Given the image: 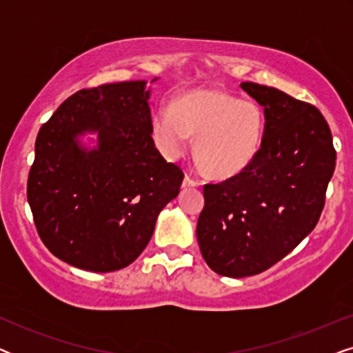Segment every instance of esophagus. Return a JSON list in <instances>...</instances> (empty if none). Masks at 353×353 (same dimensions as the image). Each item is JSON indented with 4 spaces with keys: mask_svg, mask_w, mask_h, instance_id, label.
Returning <instances> with one entry per match:
<instances>
[{
    "mask_svg": "<svg viewBox=\"0 0 353 353\" xmlns=\"http://www.w3.org/2000/svg\"><path fill=\"white\" fill-rule=\"evenodd\" d=\"M197 185H199V183H197V180H194V178H191L190 175H186L185 180H183V188H194Z\"/></svg>",
    "mask_w": 353,
    "mask_h": 353,
    "instance_id": "esophagus-1",
    "label": "esophagus"
}]
</instances>
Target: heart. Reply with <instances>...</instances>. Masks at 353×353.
Returning <instances> with one entry per match:
<instances>
[{"mask_svg": "<svg viewBox=\"0 0 353 353\" xmlns=\"http://www.w3.org/2000/svg\"><path fill=\"white\" fill-rule=\"evenodd\" d=\"M154 137L167 157L176 159L196 139L202 170L215 178L239 175L257 159L265 114L255 101L221 90H192L163 104L152 119Z\"/></svg>", "mask_w": 353, "mask_h": 353, "instance_id": "1", "label": "heart"}]
</instances>
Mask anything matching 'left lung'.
<instances>
[{
	"label": "left lung",
	"mask_w": 353,
	"mask_h": 353,
	"mask_svg": "<svg viewBox=\"0 0 353 353\" xmlns=\"http://www.w3.org/2000/svg\"><path fill=\"white\" fill-rule=\"evenodd\" d=\"M263 108L260 152L249 168L204 186L197 243L221 276L262 273L312 233L336 167L330 125L315 105L272 86L241 83Z\"/></svg>",
	"instance_id": "1"
}]
</instances>
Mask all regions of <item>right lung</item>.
Here are the masks:
<instances>
[{
    "label": "right lung",
    "instance_id": "add662e5",
    "mask_svg": "<svg viewBox=\"0 0 353 353\" xmlns=\"http://www.w3.org/2000/svg\"><path fill=\"white\" fill-rule=\"evenodd\" d=\"M149 96L144 80L80 90L38 132L27 199L43 244L72 267H128L180 192L181 168L154 144ZM85 132L99 133L96 148L79 143Z\"/></svg>",
    "mask_w": 353,
    "mask_h": 353
}]
</instances>
